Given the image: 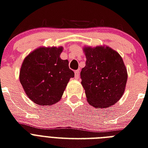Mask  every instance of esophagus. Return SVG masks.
Masks as SVG:
<instances>
[{"label":"esophagus","mask_w":148,"mask_h":148,"mask_svg":"<svg viewBox=\"0 0 148 148\" xmlns=\"http://www.w3.org/2000/svg\"><path fill=\"white\" fill-rule=\"evenodd\" d=\"M79 76H80V72H79V71H74V77H75V78L78 79Z\"/></svg>","instance_id":"obj_1"}]
</instances>
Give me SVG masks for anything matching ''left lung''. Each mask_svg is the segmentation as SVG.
<instances>
[{"mask_svg":"<svg viewBox=\"0 0 148 148\" xmlns=\"http://www.w3.org/2000/svg\"><path fill=\"white\" fill-rule=\"evenodd\" d=\"M85 67L81 72L87 101L95 108L114 105L124 95L127 71L121 56L108 46L84 47Z\"/></svg>","mask_w":148,"mask_h":148,"instance_id":"8db88e82","label":"left lung"}]
</instances>
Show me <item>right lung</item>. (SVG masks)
<instances>
[{"label": "right lung", "mask_w": 148, "mask_h": 148, "mask_svg": "<svg viewBox=\"0 0 148 148\" xmlns=\"http://www.w3.org/2000/svg\"><path fill=\"white\" fill-rule=\"evenodd\" d=\"M63 47H39L24 58L19 79L24 92L34 103L51 106L60 101L74 73L68 60L60 55Z\"/></svg>", "instance_id": "1"}]
</instances>
